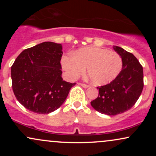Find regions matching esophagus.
<instances>
[{
	"label": "esophagus",
	"instance_id": "34e87169",
	"mask_svg": "<svg viewBox=\"0 0 156 156\" xmlns=\"http://www.w3.org/2000/svg\"><path fill=\"white\" fill-rule=\"evenodd\" d=\"M80 85L82 86V87H83V88H87V87H89V85H87V84H86V83H80Z\"/></svg>",
	"mask_w": 156,
	"mask_h": 156
}]
</instances>
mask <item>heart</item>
Returning a JSON list of instances; mask_svg holds the SVG:
<instances>
[{
    "label": "heart",
    "instance_id": "1",
    "mask_svg": "<svg viewBox=\"0 0 156 156\" xmlns=\"http://www.w3.org/2000/svg\"><path fill=\"white\" fill-rule=\"evenodd\" d=\"M62 67L67 76L76 79L86 72L93 83L103 85L117 78L122 68V58L116 51L104 48L87 47L80 48L73 55H64Z\"/></svg>",
    "mask_w": 156,
    "mask_h": 156
}]
</instances>
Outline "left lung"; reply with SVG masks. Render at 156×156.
<instances>
[{
	"label": "left lung",
	"mask_w": 156,
	"mask_h": 156,
	"mask_svg": "<svg viewBox=\"0 0 156 156\" xmlns=\"http://www.w3.org/2000/svg\"><path fill=\"white\" fill-rule=\"evenodd\" d=\"M113 48L122 58V69L111 83L98 87V97L91 102L96 111L109 116L122 114L131 108L144 87L143 67L137 58L123 48Z\"/></svg>",
	"instance_id": "left-lung-1"
}]
</instances>
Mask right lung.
Segmentation results:
<instances>
[{
    "instance_id": "1",
    "label": "right lung",
    "mask_w": 156,
    "mask_h": 156,
    "mask_svg": "<svg viewBox=\"0 0 156 156\" xmlns=\"http://www.w3.org/2000/svg\"><path fill=\"white\" fill-rule=\"evenodd\" d=\"M62 46L44 42L24 50L11 68L12 89L20 104L37 114H49L63 104L76 83L62 78Z\"/></svg>"
}]
</instances>
